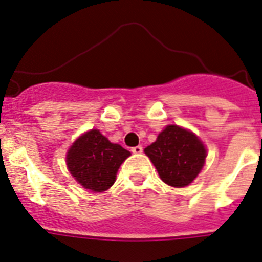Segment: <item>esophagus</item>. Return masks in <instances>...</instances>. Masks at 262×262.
<instances>
[{
    "instance_id": "34e87169",
    "label": "esophagus",
    "mask_w": 262,
    "mask_h": 262,
    "mask_svg": "<svg viewBox=\"0 0 262 262\" xmlns=\"http://www.w3.org/2000/svg\"><path fill=\"white\" fill-rule=\"evenodd\" d=\"M142 150V146H134V147H132V152H133V154H141Z\"/></svg>"
}]
</instances>
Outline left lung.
Masks as SVG:
<instances>
[{
    "instance_id": "8db88e82",
    "label": "left lung",
    "mask_w": 262,
    "mask_h": 262,
    "mask_svg": "<svg viewBox=\"0 0 262 262\" xmlns=\"http://www.w3.org/2000/svg\"><path fill=\"white\" fill-rule=\"evenodd\" d=\"M160 179L171 187H187L201 171L206 150L193 133L168 125L157 141L145 148Z\"/></svg>"
}]
</instances>
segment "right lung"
<instances>
[{"label": "right lung", "mask_w": 262, "mask_h": 262, "mask_svg": "<svg viewBox=\"0 0 262 262\" xmlns=\"http://www.w3.org/2000/svg\"><path fill=\"white\" fill-rule=\"evenodd\" d=\"M130 155L128 150L110 141L96 129L75 141L67 157V164L75 180L86 189L103 192L116 180V172Z\"/></svg>", "instance_id": "1"}]
</instances>
